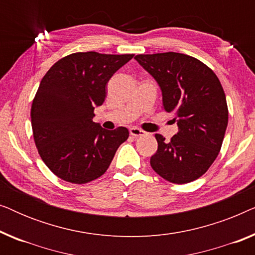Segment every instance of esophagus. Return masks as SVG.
Masks as SVG:
<instances>
[{
	"label": "esophagus",
	"instance_id": "34e87169",
	"mask_svg": "<svg viewBox=\"0 0 255 255\" xmlns=\"http://www.w3.org/2000/svg\"><path fill=\"white\" fill-rule=\"evenodd\" d=\"M130 134L133 135V137H140V135H144L145 132L140 130L139 128H135V127H132L130 128Z\"/></svg>",
	"mask_w": 255,
	"mask_h": 255
}]
</instances>
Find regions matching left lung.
Returning <instances> with one entry per match:
<instances>
[{"mask_svg":"<svg viewBox=\"0 0 255 255\" xmlns=\"http://www.w3.org/2000/svg\"><path fill=\"white\" fill-rule=\"evenodd\" d=\"M162 93V107L179 127L166 141L155 134L158 151L151 156L153 170L169 182L182 184L198 179L221 151L229 121L226 97L217 75L190 55L166 52L138 54Z\"/></svg>","mask_w":255,"mask_h":255,"instance_id":"obj_1","label":"left lung"}]
</instances>
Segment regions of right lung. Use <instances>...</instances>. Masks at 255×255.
Returning a JSON list of instances; mask_svg holds the SVG:
<instances>
[{
    "instance_id": "obj_1",
    "label": "right lung",
    "mask_w": 255,
    "mask_h": 255,
    "mask_svg": "<svg viewBox=\"0 0 255 255\" xmlns=\"http://www.w3.org/2000/svg\"><path fill=\"white\" fill-rule=\"evenodd\" d=\"M133 54L78 52L55 62L40 81L31 108L33 138L48 168L71 183H87L106 173L128 130H106L93 122L106 86Z\"/></svg>"
}]
</instances>
